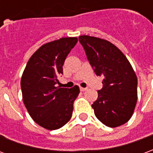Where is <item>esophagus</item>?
Segmentation results:
<instances>
[{
  "mask_svg": "<svg viewBox=\"0 0 153 153\" xmlns=\"http://www.w3.org/2000/svg\"><path fill=\"white\" fill-rule=\"evenodd\" d=\"M87 89H88L87 88H82V87L80 88V91H82V92H84V91H86Z\"/></svg>",
  "mask_w": 153,
  "mask_h": 153,
  "instance_id": "34e87169",
  "label": "esophagus"
}]
</instances>
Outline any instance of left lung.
Here are the masks:
<instances>
[{
	"label": "left lung",
	"instance_id": "obj_1",
	"mask_svg": "<svg viewBox=\"0 0 153 153\" xmlns=\"http://www.w3.org/2000/svg\"><path fill=\"white\" fill-rule=\"evenodd\" d=\"M79 41L97 76L103 77L102 88L92 107L96 117L115 128L131 118L138 99V79L121 51L102 38L83 35Z\"/></svg>",
	"mask_w": 153,
	"mask_h": 153
}]
</instances>
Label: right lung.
<instances>
[{
  "label": "right lung",
  "mask_w": 153,
  "mask_h": 153,
  "mask_svg": "<svg viewBox=\"0 0 153 153\" xmlns=\"http://www.w3.org/2000/svg\"><path fill=\"white\" fill-rule=\"evenodd\" d=\"M77 42V38H61L44 44L30 57L22 74L25 107L38 125L49 130L61 128L70 120L79 93L77 85L56 87L65 60Z\"/></svg>",
  "instance_id": "right-lung-1"
}]
</instances>
